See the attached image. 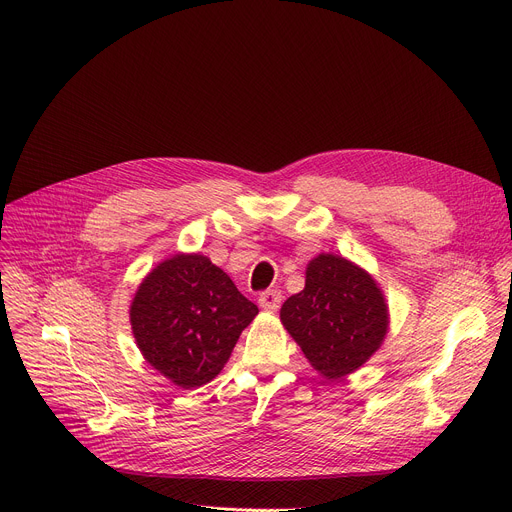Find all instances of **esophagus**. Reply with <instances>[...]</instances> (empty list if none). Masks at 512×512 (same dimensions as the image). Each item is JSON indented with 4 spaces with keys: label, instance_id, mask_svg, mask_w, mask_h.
I'll list each match as a JSON object with an SVG mask.
<instances>
[{
    "label": "esophagus",
    "instance_id": "1",
    "mask_svg": "<svg viewBox=\"0 0 512 512\" xmlns=\"http://www.w3.org/2000/svg\"><path fill=\"white\" fill-rule=\"evenodd\" d=\"M259 306L267 312H275L281 306V291L277 289H267L259 296Z\"/></svg>",
    "mask_w": 512,
    "mask_h": 512
}]
</instances>
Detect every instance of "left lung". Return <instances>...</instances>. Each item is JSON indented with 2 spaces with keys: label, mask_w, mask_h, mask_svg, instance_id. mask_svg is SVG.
Returning <instances> with one entry per match:
<instances>
[{
  "label": "left lung",
  "mask_w": 512,
  "mask_h": 512,
  "mask_svg": "<svg viewBox=\"0 0 512 512\" xmlns=\"http://www.w3.org/2000/svg\"><path fill=\"white\" fill-rule=\"evenodd\" d=\"M279 318L328 381L358 371L389 332V306L375 277L334 253L308 263L306 287L283 302Z\"/></svg>",
  "instance_id": "left-lung-1"
}]
</instances>
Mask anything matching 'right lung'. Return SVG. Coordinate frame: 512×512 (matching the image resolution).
Returning <instances> with one entry per match:
<instances>
[{"label":"right lung","mask_w":512,"mask_h":512,"mask_svg":"<svg viewBox=\"0 0 512 512\" xmlns=\"http://www.w3.org/2000/svg\"><path fill=\"white\" fill-rule=\"evenodd\" d=\"M259 308L200 253H178L139 283L129 322L137 348L180 389L212 381Z\"/></svg>","instance_id":"right-lung-1"}]
</instances>
